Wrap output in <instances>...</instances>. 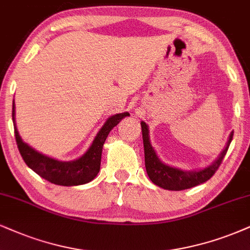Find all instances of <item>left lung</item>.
I'll return each mask as SVG.
<instances>
[{"label":"left lung","instance_id":"8db88e82","mask_svg":"<svg viewBox=\"0 0 250 250\" xmlns=\"http://www.w3.org/2000/svg\"><path fill=\"white\" fill-rule=\"evenodd\" d=\"M141 132H143L145 167H146L147 175L155 186L172 191L190 189V188L199 186V184L210 180L221 165V161L226 155L230 141L233 139L232 132L229 134L226 147L210 166L199 169V170H182V169L170 167V166L165 165L162 161H160L159 156L156 155L155 150L150 144L148 126L145 122H141Z\"/></svg>","mask_w":250,"mask_h":250}]
</instances>
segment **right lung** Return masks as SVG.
Instances as JSON below:
<instances>
[{"mask_svg":"<svg viewBox=\"0 0 250 250\" xmlns=\"http://www.w3.org/2000/svg\"><path fill=\"white\" fill-rule=\"evenodd\" d=\"M130 116L128 112L117 113L111 116L104 123L102 128L81 158L73 160V161H60V160L50 158L44 154L37 152L32 147L21 140L18 133L16 123H15V102L12 103V122H14L15 138H16L17 147L23 158L24 162L29 168L32 169L40 177L45 178L51 183L63 187L81 186L89 183L97 176L101 168V156L103 145L105 143L110 131L125 117Z\"/></svg>","mask_w":250,"mask_h":250,"instance_id":"obj_1","label":"right lung"}]
</instances>
